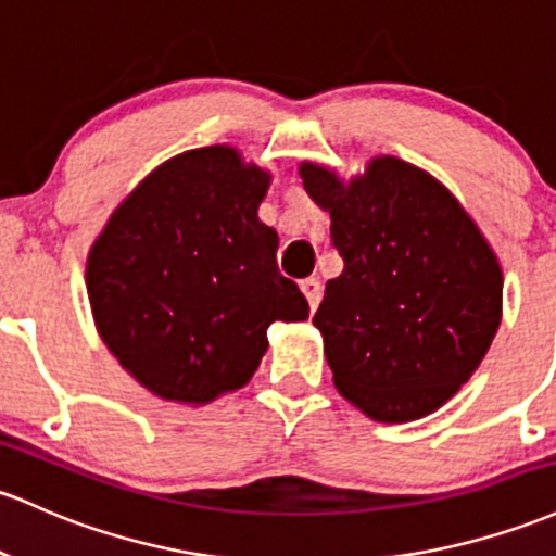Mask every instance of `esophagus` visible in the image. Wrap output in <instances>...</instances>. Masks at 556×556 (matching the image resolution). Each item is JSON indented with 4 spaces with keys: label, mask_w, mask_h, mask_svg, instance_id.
<instances>
[{
    "label": "esophagus",
    "mask_w": 556,
    "mask_h": 556,
    "mask_svg": "<svg viewBox=\"0 0 556 556\" xmlns=\"http://www.w3.org/2000/svg\"><path fill=\"white\" fill-rule=\"evenodd\" d=\"M301 290H303V295H306L311 311H316V306H319V301H321V292H325V288H321L319 279H316V277L303 279Z\"/></svg>",
    "instance_id": "1"
}]
</instances>
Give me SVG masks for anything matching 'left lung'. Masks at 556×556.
Returning <instances> with one entry per match:
<instances>
[{
  "instance_id": "8db88e82",
  "label": "left lung",
  "mask_w": 556,
  "mask_h": 556,
  "mask_svg": "<svg viewBox=\"0 0 556 556\" xmlns=\"http://www.w3.org/2000/svg\"><path fill=\"white\" fill-rule=\"evenodd\" d=\"M298 174L332 218L345 264L314 314L334 388L377 422L427 417L454 399L496 338V253L459 200L401 157H371L348 181L308 161Z\"/></svg>"
}]
</instances>
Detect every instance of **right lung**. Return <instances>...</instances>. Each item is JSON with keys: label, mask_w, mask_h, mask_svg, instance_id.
Returning <instances> with one entry per match:
<instances>
[{"label": "right lung", "mask_w": 556, "mask_h": 556, "mask_svg": "<svg viewBox=\"0 0 556 556\" xmlns=\"http://www.w3.org/2000/svg\"><path fill=\"white\" fill-rule=\"evenodd\" d=\"M268 185L231 144L187 150L150 170L89 248L97 332L157 399L205 406L235 393L264 358L268 325L308 319L258 218Z\"/></svg>", "instance_id": "add662e5"}]
</instances>
